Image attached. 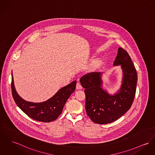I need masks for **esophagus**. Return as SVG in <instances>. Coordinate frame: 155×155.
<instances>
[{
	"label": "esophagus",
	"mask_w": 155,
	"mask_h": 155,
	"mask_svg": "<svg viewBox=\"0 0 155 155\" xmlns=\"http://www.w3.org/2000/svg\"><path fill=\"white\" fill-rule=\"evenodd\" d=\"M76 89H82V86H81V84H80L79 82H78L76 84Z\"/></svg>",
	"instance_id": "obj_1"
}]
</instances>
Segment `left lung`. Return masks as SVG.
Instances as JSON below:
<instances>
[{"mask_svg":"<svg viewBox=\"0 0 155 155\" xmlns=\"http://www.w3.org/2000/svg\"><path fill=\"white\" fill-rule=\"evenodd\" d=\"M113 65H121L123 71L122 84L114 95L102 89V73H89L80 79L84 88L87 115L99 124L112 123L122 117L130 108L136 94L137 72L129 54L121 47L118 49Z\"/></svg>","mask_w":155,"mask_h":155,"instance_id":"1","label":"left lung"}]
</instances>
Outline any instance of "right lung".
Masks as SVG:
<instances>
[{
    "mask_svg": "<svg viewBox=\"0 0 155 155\" xmlns=\"http://www.w3.org/2000/svg\"><path fill=\"white\" fill-rule=\"evenodd\" d=\"M76 81L61 88L51 98L46 101L34 103L26 101L19 97L15 87L12 73V94L18 107L32 119L45 123L56 120L62 113L64 104L76 89Z\"/></svg>",
    "mask_w": 155,
    "mask_h": 155,
    "instance_id": "1",
    "label": "right lung"
}]
</instances>
